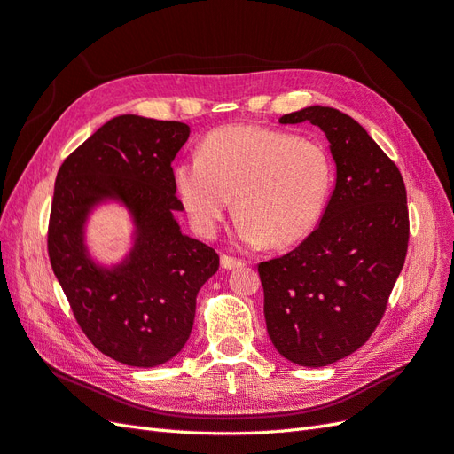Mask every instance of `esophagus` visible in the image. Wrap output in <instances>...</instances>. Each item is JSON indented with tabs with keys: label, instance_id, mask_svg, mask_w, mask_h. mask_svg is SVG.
I'll use <instances>...</instances> for the list:
<instances>
[{
	"label": "esophagus",
	"instance_id": "1",
	"mask_svg": "<svg viewBox=\"0 0 454 454\" xmlns=\"http://www.w3.org/2000/svg\"><path fill=\"white\" fill-rule=\"evenodd\" d=\"M244 266V261L242 259H237V257H231V255H222V268L225 270H234V268H240Z\"/></svg>",
	"mask_w": 454,
	"mask_h": 454
}]
</instances>
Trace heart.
I'll list each match as a JSON object with an SVG mask.
<instances>
[{
    "label": "heart",
    "mask_w": 454,
    "mask_h": 454,
    "mask_svg": "<svg viewBox=\"0 0 454 454\" xmlns=\"http://www.w3.org/2000/svg\"><path fill=\"white\" fill-rule=\"evenodd\" d=\"M175 184L190 222L214 237L234 197L246 244L286 247L320 220L332 188V161L320 143L261 126L210 132L199 156L180 161Z\"/></svg>",
    "instance_id": "heart-1"
}]
</instances>
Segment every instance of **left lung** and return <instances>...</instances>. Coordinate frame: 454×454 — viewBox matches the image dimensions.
<instances>
[{
    "label": "left lung",
    "mask_w": 454,
    "mask_h": 454,
    "mask_svg": "<svg viewBox=\"0 0 454 454\" xmlns=\"http://www.w3.org/2000/svg\"><path fill=\"white\" fill-rule=\"evenodd\" d=\"M311 122L337 166L318 227L296 249L259 264L264 318L276 350L301 367H325L369 340L404 266L410 217L395 161L347 114L309 106L281 124Z\"/></svg>",
    "instance_id": "1"
}]
</instances>
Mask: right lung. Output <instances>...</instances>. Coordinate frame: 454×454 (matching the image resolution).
Returning a JSON list of instances; mask_svg holds the SVG:
<instances>
[{
    "label": "right lung",
    "mask_w": 454,
    "mask_h": 454,
    "mask_svg": "<svg viewBox=\"0 0 454 454\" xmlns=\"http://www.w3.org/2000/svg\"><path fill=\"white\" fill-rule=\"evenodd\" d=\"M188 136L184 122L119 115L67 156L53 188V274L95 348L130 367H156L183 350L199 288L220 268V255L173 217L184 207L171 161ZM104 198H119L137 223L129 259L112 270L90 262L82 244L86 214Z\"/></svg>",
    "instance_id": "right-lung-1"
}]
</instances>
